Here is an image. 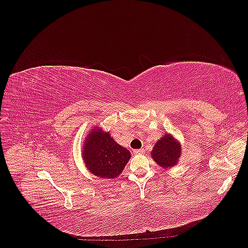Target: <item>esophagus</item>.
<instances>
[{"mask_svg":"<svg viewBox=\"0 0 248 248\" xmlns=\"http://www.w3.org/2000/svg\"><path fill=\"white\" fill-rule=\"evenodd\" d=\"M134 154H141L142 152H144V149H137V150H134Z\"/></svg>","mask_w":248,"mask_h":248,"instance_id":"obj_1","label":"esophagus"}]
</instances>
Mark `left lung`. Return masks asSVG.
Segmentation results:
<instances>
[{
  "instance_id": "1",
  "label": "left lung",
  "mask_w": 248,
  "mask_h": 248,
  "mask_svg": "<svg viewBox=\"0 0 248 248\" xmlns=\"http://www.w3.org/2000/svg\"><path fill=\"white\" fill-rule=\"evenodd\" d=\"M181 155V145L169 133L156 141L151 151L154 161L163 169L171 168L177 164Z\"/></svg>"
}]
</instances>
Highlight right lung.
I'll return each instance as SVG.
<instances>
[{
    "label": "right lung",
    "instance_id": "right-lung-1",
    "mask_svg": "<svg viewBox=\"0 0 248 248\" xmlns=\"http://www.w3.org/2000/svg\"><path fill=\"white\" fill-rule=\"evenodd\" d=\"M130 152L110 138L109 132L95 127L89 132L82 148V159L88 170L103 179H115L130 159Z\"/></svg>",
    "mask_w": 248,
    "mask_h": 248
}]
</instances>
